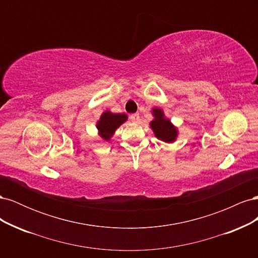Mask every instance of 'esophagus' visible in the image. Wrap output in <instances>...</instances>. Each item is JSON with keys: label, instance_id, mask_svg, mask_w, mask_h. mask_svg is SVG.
Returning <instances> with one entry per match:
<instances>
[{"label": "esophagus", "instance_id": "1", "mask_svg": "<svg viewBox=\"0 0 258 258\" xmlns=\"http://www.w3.org/2000/svg\"><path fill=\"white\" fill-rule=\"evenodd\" d=\"M130 119H131V121L138 122L140 119V116H139V114H132V115H130Z\"/></svg>", "mask_w": 258, "mask_h": 258}]
</instances>
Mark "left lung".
Instances as JSON below:
<instances>
[{"label": "left lung", "instance_id": "8db88e82", "mask_svg": "<svg viewBox=\"0 0 258 258\" xmlns=\"http://www.w3.org/2000/svg\"><path fill=\"white\" fill-rule=\"evenodd\" d=\"M153 116L155 118L151 121L150 124L155 136L163 142H173L177 136L176 128L171 123L169 119L165 118V115H163V112L160 108H154Z\"/></svg>", "mask_w": 258, "mask_h": 258}]
</instances>
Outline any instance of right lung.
<instances>
[{
	"label": "right lung",
	"instance_id": "right-lung-1",
	"mask_svg": "<svg viewBox=\"0 0 258 258\" xmlns=\"http://www.w3.org/2000/svg\"><path fill=\"white\" fill-rule=\"evenodd\" d=\"M127 120V115L124 114H114L111 112H104L100 117V120L97 123V128L99 130L100 137L108 141L114 135L116 129L121 123Z\"/></svg>",
	"mask_w": 258,
	"mask_h": 258
}]
</instances>
